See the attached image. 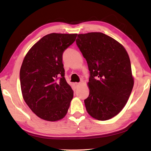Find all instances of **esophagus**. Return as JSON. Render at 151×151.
I'll return each instance as SVG.
<instances>
[{
	"instance_id": "obj_1",
	"label": "esophagus",
	"mask_w": 151,
	"mask_h": 151,
	"mask_svg": "<svg viewBox=\"0 0 151 151\" xmlns=\"http://www.w3.org/2000/svg\"><path fill=\"white\" fill-rule=\"evenodd\" d=\"M73 85H74V87L76 88H77V87H78L80 85V83H73Z\"/></svg>"
}]
</instances>
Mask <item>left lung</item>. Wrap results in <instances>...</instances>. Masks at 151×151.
Listing matches in <instances>:
<instances>
[{
  "instance_id": "1",
  "label": "left lung",
  "mask_w": 151,
  "mask_h": 151,
  "mask_svg": "<svg viewBox=\"0 0 151 151\" xmlns=\"http://www.w3.org/2000/svg\"><path fill=\"white\" fill-rule=\"evenodd\" d=\"M76 44L90 71L86 109L93 118L106 121L121 111L134 87L130 58L123 45L101 32L80 34Z\"/></svg>"
}]
</instances>
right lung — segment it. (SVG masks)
<instances>
[{"mask_svg":"<svg viewBox=\"0 0 151 151\" xmlns=\"http://www.w3.org/2000/svg\"><path fill=\"white\" fill-rule=\"evenodd\" d=\"M78 34L51 33L36 42L24 58L20 70L23 98L42 119L64 118L73 96L64 78L63 54Z\"/></svg>","mask_w":151,"mask_h":151,"instance_id":"1","label":"right lung"}]
</instances>
